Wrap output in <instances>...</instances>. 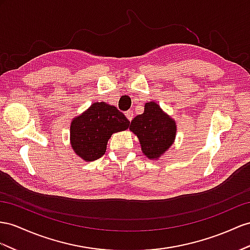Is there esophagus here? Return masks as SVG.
Listing matches in <instances>:
<instances>
[{"instance_id":"34e87169","label":"esophagus","mask_w":250,"mask_h":250,"mask_svg":"<svg viewBox=\"0 0 250 250\" xmlns=\"http://www.w3.org/2000/svg\"><path fill=\"white\" fill-rule=\"evenodd\" d=\"M125 115L126 118L129 119L130 121L133 119V115H134V114H133V112H132V111H126V112L125 113Z\"/></svg>"}]
</instances>
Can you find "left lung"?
Returning a JSON list of instances; mask_svg holds the SVG:
<instances>
[{
    "mask_svg": "<svg viewBox=\"0 0 250 250\" xmlns=\"http://www.w3.org/2000/svg\"><path fill=\"white\" fill-rule=\"evenodd\" d=\"M130 130L139 139L144 154L150 159H158L173 145L176 124L156 102L145 104L143 114L131 121Z\"/></svg>",
    "mask_w": 250,
    "mask_h": 250,
    "instance_id": "left-lung-1",
    "label": "left lung"
}]
</instances>
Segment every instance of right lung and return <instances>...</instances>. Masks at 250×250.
I'll use <instances>...</instances> for the list:
<instances>
[{"label":"right lung","mask_w":250,"mask_h":250,"mask_svg":"<svg viewBox=\"0 0 250 250\" xmlns=\"http://www.w3.org/2000/svg\"><path fill=\"white\" fill-rule=\"evenodd\" d=\"M130 121L114 105L95 102L70 124V145L85 162H93L105 153L113 133L125 131Z\"/></svg>","instance_id":"1"}]
</instances>
